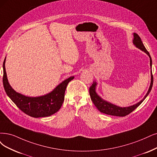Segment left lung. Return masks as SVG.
Returning <instances> with one entry per match:
<instances>
[{"instance_id":"1","label":"left lung","mask_w":157,"mask_h":157,"mask_svg":"<svg viewBox=\"0 0 157 157\" xmlns=\"http://www.w3.org/2000/svg\"><path fill=\"white\" fill-rule=\"evenodd\" d=\"M133 37H133V39H132V43L134 44V45L136 48L144 52L145 53L147 54L148 56L149 57L150 67H151V83H150L149 90L146 96L144 97L143 100H142L141 101L135 104V105L129 106V107H121L116 105H114V104L102 99V98L97 94V92L96 91L97 83L96 81L95 82L94 81L93 83H92V85H91V86L89 89V94H90L91 100L94 103L95 106L101 113L109 114V115H111V116H117V117H125V116L130 114L131 112L134 111L135 109H136L139 105H140V104L143 102V101L146 99V97L148 96L151 90L153 84V77L152 71H151V67H152L151 57L149 53L147 52L146 48H145V46L141 40V39L140 37H139L138 35L136 34V33H133Z\"/></svg>"}]
</instances>
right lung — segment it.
<instances>
[{
  "label": "right lung",
  "mask_w": 157,
  "mask_h": 157,
  "mask_svg": "<svg viewBox=\"0 0 157 157\" xmlns=\"http://www.w3.org/2000/svg\"><path fill=\"white\" fill-rule=\"evenodd\" d=\"M3 63V85L7 95L22 112L33 118L46 117L55 114L60 109L65 99L68 83L74 78L71 76L64 80L49 93L37 97H30L16 92L10 85Z\"/></svg>",
  "instance_id": "obj_1"
}]
</instances>
